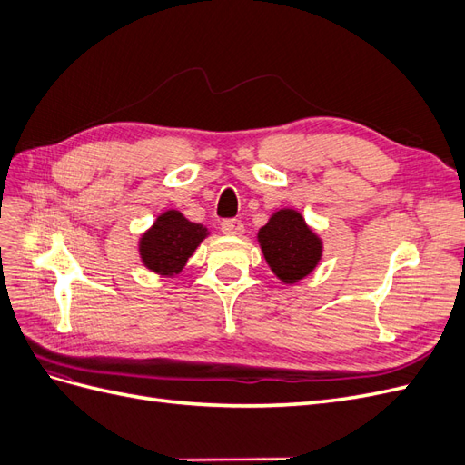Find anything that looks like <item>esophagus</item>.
Returning a JSON list of instances; mask_svg holds the SVG:
<instances>
[{"instance_id": "34e87169", "label": "esophagus", "mask_w": 465, "mask_h": 465, "mask_svg": "<svg viewBox=\"0 0 465 465\" xmlns=\"http://www.w3.org/2000/svg\"><path fill=\"white\" fill-rule=\"evenodd\" d=\"M221 231H223V234H227V236H242L244 224L241 221H236V219H227V221L221 223Z\"/></svg>"}]
</instances>
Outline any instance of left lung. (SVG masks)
Segmentation results:
<instances>
[{
    "instance_id": "obj_1",
    "label": "left lung",
    "mask_w": 465,
    "mask_h": 465,
    "mask_svg": "<svg viewBox=\"0 0 465 465\" xmlns=\"http://www.w3.org/2000/svg\"><path fill=\"white\" fill-rule=\"evenodd\" d=\"M256 238L270 270L285 285H294L311 275L323 256L320 234L292 207L273 211Z\"/></svg>"
}]
</instances>
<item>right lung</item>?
<instances>
[{"label": "right lung", "mask_w": 465, "mask_h": 465, "mask_svg": "<svg viewBox=\"0 0 465 465\" xmlns=\"http://www.w3.org/2000/svg\"><path fill=\"white\" fill-rule=\"evenodd\" d=\"M209 236V229L192 223L178 209H166L139 236L137 250L142 263L161 277L178 275L193 252Z\"/></svg>", "instance_id": "1"}]
</instances>
